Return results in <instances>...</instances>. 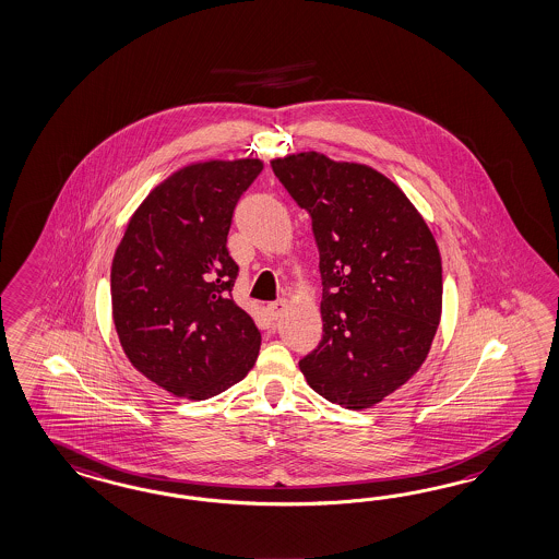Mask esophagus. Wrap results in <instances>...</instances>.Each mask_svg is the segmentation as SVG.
I'll use <instances>...</instances> for the list:
<instances>
[{
  "instance_id": "esophagus-1",
  "label": "esophagus",
  "mask_w": 559,
  "mask_h": 559,
  "mask_svg": "<svg viewBox=\"0 0 559 559\" xmlns=\"http://www.w3.org/2000/svg\"><path fill=\"white\" fill-rule=\"evenodd\" d=\"M286 300H277V302H270L267 304V314H270L272 319H277V317H282V314L286 312Z\"/></svg>"
}]
</instances>
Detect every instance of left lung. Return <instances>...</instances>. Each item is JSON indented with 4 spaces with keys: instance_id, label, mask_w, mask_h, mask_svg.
<instances>
[{
    "instance_id": "obj_1",
    "label": "left lung",
    "mask_w": 559,
    "mask_h": 559,
    "mask_svg": "<svg viewBox=\"0 0 559 559\" xmlns=\"http://www.w3.org/2000/svg\"><path fill=\"white\" fill-rule=\"evenodd\" d=\"M273 174L312 218L322 277V341L300 361L308 385L349 411L408 382L441 320V255L406 193L380 171L306 151Z\"/></svg>"
}]
</instances>
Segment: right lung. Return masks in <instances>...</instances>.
Listing matches in <instances>:
<instances>
[{
  "instance_id": "1",
  "label": "right lung",
  "mask_w": 559,
  "mask_h": 559,
  "mask_svg": "<svg viewBox=\"0 0 559 559\" xmlns=\"http://www.w3.org/2000/svg\"><path fill=\"white\" fill-rule=\"evenodd\" d=\"M261 159L192 163L160 181L114 253L112 319L128 361L177 399L206 400L255 366L261 333L230 292L226 237Z\"/></svg>"
}]
</instances>
